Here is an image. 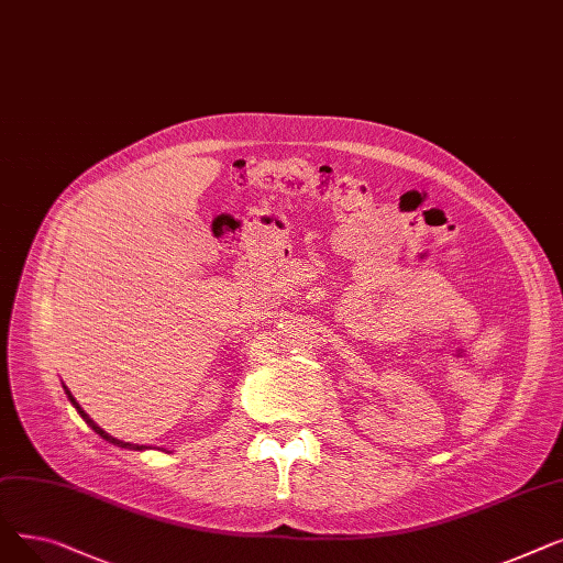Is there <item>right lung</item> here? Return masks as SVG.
I'll return each instance as SVG.
<instances>
[{
	"label": "right lung",
	"mask_w": 563,
	"mask_h": 563,
	"mask_svg": "<svg viewBox=\"0 0 563 563\" xmlns=\"http://www.w3.org/2000/svg\"><path fill=\"white\" fill-rule=\"evenodd\" d=\"M64 390H66V395H68V399H70V404H73V406H75V408H77V412H79V416H81V418H84V422H86V424H88V427H91V429H93V431H96V433H100V435H102V438H104V440H107V442H111V445H115V448H125V450H139V452H141V450H145V445H132V442H123V440H118V438H113V435H109V433H107V431H104V429H100V427H98V424H96V422H93V420H91V418H88V416H86V412H84V408H81V406H79V404H77V399H75V397H73V395H70V390H68V388H66V386H64Z\"/></svg>",
	"instance_id": "add662e5"
}]
</instances>
